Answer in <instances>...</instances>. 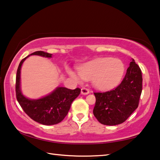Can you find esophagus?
Wrapping results in <instances>:
<instances>
[{"instance_id": "esophagus-1", "label": "esophagus", "mask_w": 160, "mask_h": 160, "mask_svg": "<svg viewBox=\"0 0 160 160\" xmlns=\"http://www.w3.org/2000/svg\"><path fill=\"white\" fill-rule=\"evenodd\" d=\"M89 93H90V90L88 89V88H85V87L82 88V93L83 95H87V94H88Z\"/></svg>"}]
</instances>
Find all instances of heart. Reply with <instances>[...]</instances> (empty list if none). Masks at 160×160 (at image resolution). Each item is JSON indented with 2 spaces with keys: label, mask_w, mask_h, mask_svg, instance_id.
Returning <instances> with one entry per match:
<instances>
[{
  "label": "heart",
  "mask_w": 160,
  "mask_h": 160,
  "mask_svg": "<svg viewBox=\"0 0 160 160\" xmlns=\"http://www.w3.org/2000/svg\"><path fill=\"white\" fill-rule=\"evenodd\" d=\"M124 72L121 60L98 58L83 64L78 69V73L71 70L69 73L76 79H93L94 86L100 89H110L118 84Z\"/></svg>",
  "instance_id": "obj_1"
}]
</instances>
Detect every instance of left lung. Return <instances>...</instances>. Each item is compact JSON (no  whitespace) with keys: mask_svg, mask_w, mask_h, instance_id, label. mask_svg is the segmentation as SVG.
Segmentation results:
<instances>
[{"mask_svg":"<svg viewBox=\"0 0 160 160\" xmlns=\"http://www.w3.org/2000/svg\"><path fill=\"white\" fill-rule=\"evenodd\" d=\"M142 89V72L132 59L122 82L111 91L94 92L93 115L101 124L116 125L125 122L138 107Z\"/></svg>","mask_w":160,"mask_h":160,"instance_id":"1","label":"left lung"}]
</instances>
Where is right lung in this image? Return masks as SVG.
I'll use <instances>...</instances> for the list:
<instances>
[{"instance_id": "add662e5", "label": "right lung", "mask_w": 160, "mask_h": 160, "mask_svg": "<svg viewBox=\"0 0 160 160\" xmlns=\"http://www.w3.org/2000/svg\"><path fill=\"white\" fill-rule=\"evenodd\" d=\"M30 55L52 57V54L43 51H37ZM30 55L21 60L18 68L15 82L17 100L25 113L35 121L45 125L59 123L66 117L71 104L80 94L81 88L72 90L58 87L48 96L38 100H30L25 97L20 91V69L23 62Z\"/></svg>"}]
</instances>
